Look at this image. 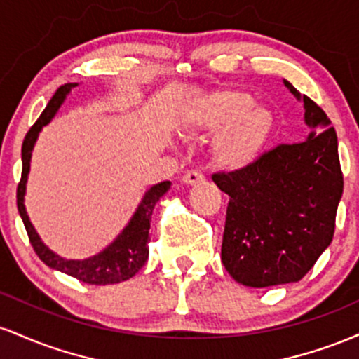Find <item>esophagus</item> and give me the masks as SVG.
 I'll use <instances>...</instances> for the list:
<instances>
[{"label": "esophagus", "mask_w": 359, "mask_h": 359, "mask_svg": "<svg viewBox=\"0 0 359 359\" xmlns=\"http://www.w3.org/2000/svg\"><path fill=\"white\" fill-rule=\"evenodd\" d=\"M203 180H204V175L201 174V172H196V170L187 172V174L182 177V182L185 185H196V184L203 182Z\"/></svg>", "instance_id": "esophagus-1"}]
</instances>
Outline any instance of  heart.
<instances>
[{
    "label": "heart",
    "instance_id": "b5f03b06",
    "mask_svg": "<svg viewBox=\"0 0 359 359\" xmlns=\"http://www.w3.org/2000/svg\"><path fill=\"white\" fill-rule=\"evenodd\" d=\"M184 128L209 137L212 163L226 174H241L258 162L275 128L273 114L240 89H222L197 100L185 111Z\"/></svg>",
    "mask_w": 359,
    "mask_h": 359
}]
</instances>
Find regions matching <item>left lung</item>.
I'll return each instance as SVG.
<instances>
[{
  "instance_id": "obj_1",
  "label": "left lung",
  "mask_w": 359,
  "mask_h": 359,
  "mask_svg": "<svg viewBox=\"0 0 359 359\" xmlns=\"http://www.w3.org/2000/svg\"><path fill=\"white\" fill-rule=\"evenodd\" d=\"M304 101L306 142L265 151L241 174H214L228 194L221 259L238 283L263 288L299 282L331 245L343 196L336 130L320 106Z\"/></svg>"
}]
</instances>
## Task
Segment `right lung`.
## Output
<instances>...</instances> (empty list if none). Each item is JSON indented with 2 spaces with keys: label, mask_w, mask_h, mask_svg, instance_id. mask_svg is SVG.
<instances>
[{
  "label": "right lung",
  "mask_w": 359,
  "mask_h": 359,
  "mask_svg": "<svg viewBox=\"0 0 359 359\" xmlns=\"http://www.w3.org/2000/svg\"><path fill=\"white\" fill-rule=\"evenodd\" d=\"M77 84H69L60 86L57 89V93L53 94V97L48 101L47 108L43 109V113L40 114V118L36 119L35 125L28 130L27 137L23 140L22 145V179H20L18 189H16V205H18V212L22 216V221L25 224V229L28 233V240H30L32 246H34L35 253L39 255V258L42 259L47 266H50L53 270H59L62 273H67L71 277L81 280V282L89 283V285H109V283H119L125 282V280L131 278L135 273H138V270L145 265L148 259V229H150V221H151V212H154L155 204L158 203L160 197L170 189V182H160L150 187L143 196L142 203H140L138 209L135 211L133 217L121 233L118 234V238L114 240L108 248H104L101 253L94 255V257L86 258V259H65L59 257V255L53 253L52 250H48L43 245V241L40 240L39 233L35 231L34 224L28 219V214L25 211V189H27V179L28 172H30V160H32V150L39 137L40 130L45 125L50 123V119L55 116V113L59 111L60 104L64 102L65 96L71 93L72 88H76Z\"/></svg>",
  "instance_id": "right-lung-1"
}]
</instances>
